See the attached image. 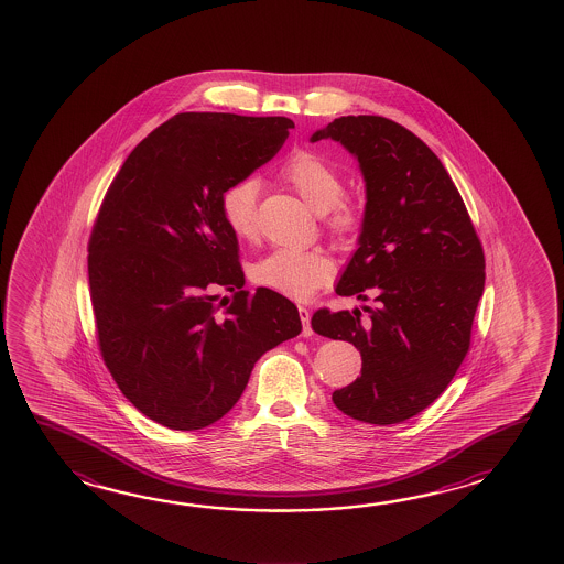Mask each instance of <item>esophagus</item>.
I'll return each mask as SVG.
<instances>
[{"instance_id":"esophagus-1","label":"esophagus","mask_w":564,"mask_h":564,"mask_svg":"<svg viewBox=\"0 0 564 564\" xmlns=\"http://www.w3.org/2000/svg\"><path fill=\"white\" fill-rule=\"evenodd\" d=\"M300 321H302V335L312 336V326H311V311L308 308H304V306H300Z\"/></svg>"}]
</instances>
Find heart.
Segmentation results:
<instances>
[{
	"label": "heart",
	"instance_id": "1",
	"mask_svg": "<svg viewBox=\"0 0 564 564\" xmlns=\"http://www.w3.org/2000/svg\"><path fill=\"white\" fill-rule=\"evenodd\" d=\"M280 177L314 214H328L333 228L347 231L357 226V209L340 199L345 193L343 177L324 156L304 149L296 151L280 169ZM256 197L258 183L253 180L236 181L221 193V216L238 240H253L258 234ZM250 274L258 286L290 299L306 300L333 278L335 264L323 250L276 248L253 262Z\"/></svg>",
	"mask_w": 564,
	"mask_h": 564
}]
</instances>
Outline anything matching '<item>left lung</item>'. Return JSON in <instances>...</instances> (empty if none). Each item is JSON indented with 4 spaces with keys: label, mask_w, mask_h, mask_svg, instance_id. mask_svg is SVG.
Returning <instances> with one entry per match:
<instances>
[{
    "label": "left lung",
    "mask_w": 564,
    "mask_h": 564,
    "mask_svg": "<svg viewBox=\"0 0 564 564\" xmlns=\"http://www.w3.org/2000/svg\"><path fill=\"white\" fill-rule=\"evenodd\" d=\"M359 161L365 212L357 250L336 294L377 306L318 311L312 330L348 340L360 377L333 393L352 420L391 425L430 408L452 383L469 348L484 292V252L468 209L432 149L383 117H340L312 132Z\"/></svg>",
    "instance_id": "8db88e82"
}]
</instances>
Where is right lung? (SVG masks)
Returning <instances> with one entry per match:
<instances>
[{
  "label": "right lung",
  "mask_w": 564,
  "mask_h": 564,
  "mask_svg": "<svg viewBox=\"0 0 564 564\" xmlns=\"http://www.w3.org/2000/svg\"><path fill=\"white\" fill-rule=\"evenodd\" d=\"M290 129L284 117L181 112L132 149L108 187L88 241L98 345L122 395L169 430L221 420L258 359L302 330L286 296L243 290L219 207Z\"/></svg>",
  "instance_id": "right-lung-1"
}]
</instances>
